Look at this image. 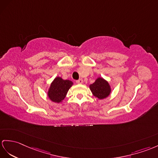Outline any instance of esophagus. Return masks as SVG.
I'll use <instances>...</instances> for the list:
<instances>
[{"instance_id": "esophagus-1", "label": "esophagus", "mask_w": 158, "mask_h": 158, "mask_svg": "<svg viewBox=\"0 0 158 158\" xmlns=\"http://www.w3.org/2000/svg\"><path fill=\"white\" fill-rule=\"evenodd\" d=\"M76 83L77 84H82L83 83V80L82 79H79L78 80H76Z\"/></svg>"}]
</instances>
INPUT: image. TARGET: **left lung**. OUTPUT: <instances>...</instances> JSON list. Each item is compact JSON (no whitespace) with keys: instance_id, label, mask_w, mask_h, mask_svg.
Returning <instances> with one entry per match:
<instances>
[{"instance_id":"8db88e82","label":"left lung","mask_w":158,"mask_h":158,"mask_svg":"<svg viewBox=\"0 0 158 158\" xmlns=\"http://www.w3.org/2000/svg\"><path fill=\"white\" fill-rule=\"evenodd\" d=\"M90 89L94 97L99 99H104L108 97L111 92V88L109 82L99 77L95 82L89 86Z\"/></svg>"}]
</instances>
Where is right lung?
<instances>
[{
    "instance_id": "1",
    "label": "right lung",
    "mask_w": 158,
    "mask_h": 158,
    "mask_svg": "<svg viewBox=\"0 0 158 158\" xmlns=\"http://www.w3.org/2000/svg\"><path fill=\"white\" fill-rule=\"evenodd\" d=\"M72 85L73 82L70 80H63L61 77H56L48 90L49 98L54 102H61L66 97L68 90Z\"/></svg>"
}]
</instances>
